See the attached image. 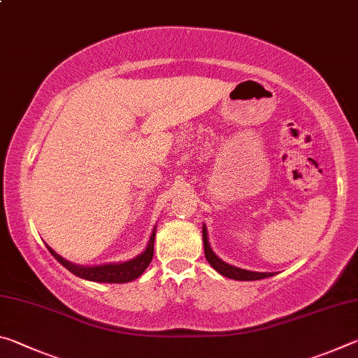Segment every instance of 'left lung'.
I'll list each match as a JSON object with an SVG mask.
<instances>
[{"label": "left lung", "mask_w": 358, "mask_h": 358, "mask_svg": "<svg viewBox=\"0 0 358 358\" xmlns=\"http://www.w3.org/2000/svg\"><path fill=\"white\" fill-rule=\"evenodd\" d=\"M202 237H203L205 257H207L208 264L213 266V268L220 275L230 278V280H237V281H256V280H264V278H270L275 275V273H266V271H251V270L238 268V266H234L227 262H224L222 259L216 256L213 248L210 246L208 232H207V226H205V224L202 226Z\"/></svg>", "instance_id": "left-lung-1"}]
</instances>
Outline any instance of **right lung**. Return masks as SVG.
I'll return each mask as SVG.
<instances>
[{
	"mask_svg": "<svg viewBox=\"0 0 358 358\" xmlns=\"http://www.w3.org/2000/svg\"><path fill=\"white\" fill-rule=\"evenodd\" d=\"M156 237V226L153 227V232L150 235L148 245L145 250L136 256L134 259L126 260V262H112V264H102V265H77L72 264L69 260L59 256L50 246L47 250L55 257L59 264L66 266L71 273L82 278V280L94 281V282H129L137 280L147 266L150 265L151 259H153V245Z\"/></svg>",
	"mask_w": 358,
	"mask_h": 358,
	"instance_id": "1",
	"label": "right lung"
}]
</instances>
